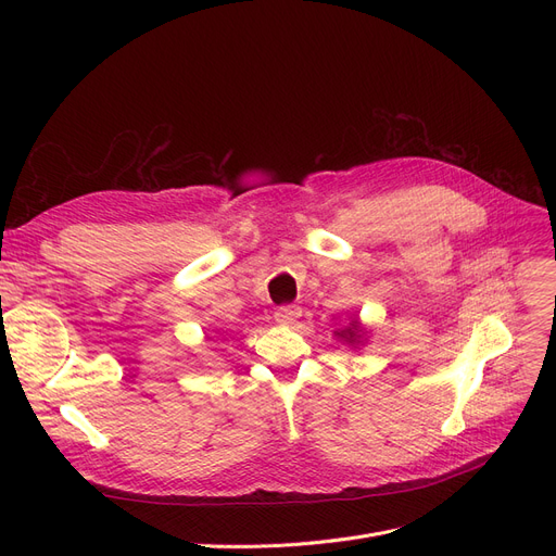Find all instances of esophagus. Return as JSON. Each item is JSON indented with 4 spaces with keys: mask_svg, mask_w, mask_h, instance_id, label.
Instances as JSON below:
<instances>
[{
    "mask_svg": "<svg viewBox=\"0 0 556 556\" xmlns=\"http://www.w3.org/2000/svg\"><path fill=\"white\" fill-rule=\"evenodd\" d=\"M302 315L300 306H279L275 311V319L279 325H295V319Z\"/></svg>",
    "mask_w": 556,
    "mask_h": 556,
    "instance_id": "1",
    "label": "esophagus"
}]
</instances>
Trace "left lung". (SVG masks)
I'll return each mask as SVG.
<instances>
[{
  "mask_svg": "<svg viewBox=\"0 0 556 556\" xmlns=\"http://www.w3.org/2000/svg\"><path fill=\"white\" fill-rule=\"evenodd\" d=\"M363 329H361V325H358V319H354V325L349 327V329H344V331H340L338 336L344 340V342H349V344H358L361 340H363Z\"/></svg>",
  "mask_w": 556,
  "mask_h": 556,
  "instance_id": "8db88e82",
  "label": "left lung"
}]
</instances>
